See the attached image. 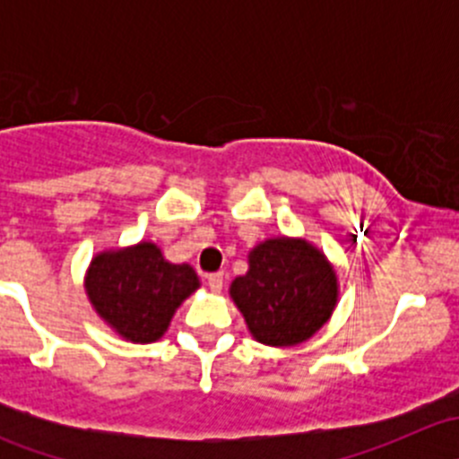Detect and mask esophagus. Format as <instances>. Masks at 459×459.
Instances as JSON below:
<instances>
[{"mask_svg": "<svg viewBox=\"0 0 459 459\" xmlns=\"http://www.w3.org/2000/svg\"><path fill=\"white\" fill-rule=\"evenodd\" d=\"M206 284L212 293H221V286H224V275H221V273H211V275H206Z\"/></svg>", "mask_w": 459, "mask_h": 459, "instance_id": "34e87169", "label": "esophagus"}]
</instances>
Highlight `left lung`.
<instances>
[{
    "label": "left lung",
    "instance_id": "left-lung-1",
    "mask_svg": "<svg viewBox=\"0 0 459 459\" xmlns=\"http://www.w3.org/2000/svg\"><path fill=\"white\" fill-rule=\"evenodd\" d=\"M229 295L259 344H304L328 322L340 299L335 264L304 238L275 235L248 251V271Z\"/></svg>",
    "mask_w": 459,
    "mask_h": 459
}]
</instances>
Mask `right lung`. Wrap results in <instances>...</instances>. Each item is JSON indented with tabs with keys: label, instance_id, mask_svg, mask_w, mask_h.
<instances>
[{
	"label": "right lung",
	"instance_id": "obj_1",
	"mask_svg": "<svg viewBox=\"0 0 459 459\" xmlns=\"http://www.w3.org/2000/svg\"><path fill=\"white\" fill-rule=\"evenodd\" d=\"M200 286L191 264L169 262L148 239L95 253L84 275L86 298L97 316L133 344L160 340L175 311Z\"/></svg>",
	"mask_w": 459,
	"mask_h": 459
}]
</instances>
